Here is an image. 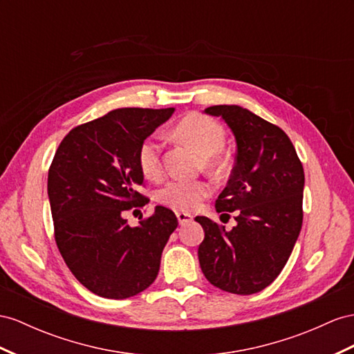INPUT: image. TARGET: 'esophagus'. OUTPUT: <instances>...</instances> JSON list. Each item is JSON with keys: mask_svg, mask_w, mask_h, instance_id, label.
Instances as JSON below:
<instances>
[{"mask_svg": "<svg viewBox=\"0 0 354 354\" xmlns=\"http://www.w3.org/2000/svg\"><path fill=\"white\" fill-rule=\"evenodd\" d=\"M176 216H178L179 224H187L193 220V215L187 212H176Z\"/></svg>", "mask_w": 354, "mask_h": 354, "instance_id": "34e87169", "label": "esophagus"}]
</instances>
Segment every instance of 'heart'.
<instances>
[{"label":"heart","instance_id":"heart-1","mask_svg":"<svg viewBox=\"0 0 354 354\" xmlns=\"http://www.w3.org/2000/svg\"><path fill=\"white\" fill-rule=\"evenodd\" d=\"M178 138L201 153L203 165L215 174L227 169L229 160L221 151L225 143V131L223 127L209 116L192 113L180 120L175 129ZM162 145L157 136L145 139L138 151V165L142 174L149 179H157L162 174ZM212 187L203 179H170L157 192L161 205L170 209L189 212L209 197Z\"/></svg>","mask_w":354,"mask_h":354}]
</instances>
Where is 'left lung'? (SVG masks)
<instances>
[{
	"mask_svg": "<svg viewBox=\"0 0 354 354\" xmlns=\"http://www.w3.org/2000/svg\"><path fill=\"white\" fill-rule=\"evenodd\" d=\"M236 140V161L227 187L215 201L216 212L236 211L230 232L196 216L205 239L198 261L206 279L224 292H261L281 274L302 229V162L288 136L241 106H211Z\"/></svg>",
	"mask_w": 354,
	"mask_h": 354,
	"instance_id": "obj_1",
	"label": "left lung"
}]
</instances>
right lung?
I'll list each match as a JSON object with an SVG mask.
<instances>
[{"label": "right lung", "instance_id": "1", "mask_svg": "<svg viewBox=\"0 0 354 354\" xmlns=\"http://www.w3.org/2000/svg\"><path fill=\"white\" fill-rule=\"evenodd\" d=\"M174 111L116 109L70 130L52 160L53 236L71 274L97 296H136L158 275L161 252L178 227L176 215L157 206L130 227L124 214L149 202L138 192L143 185L138 151Z\"/></svg>", "mask_w": 354, "mask_h": 354}]
</instances>
